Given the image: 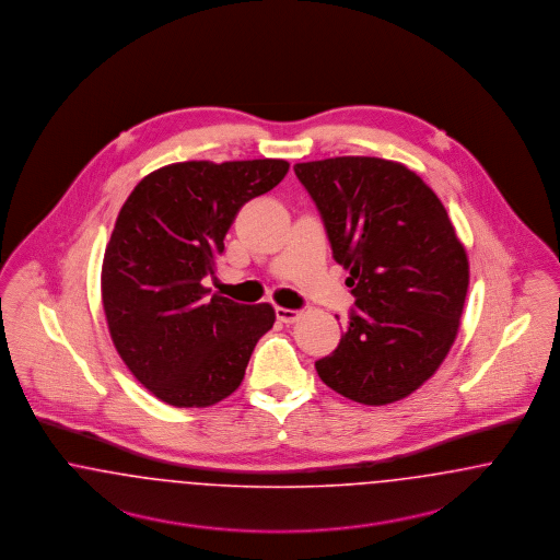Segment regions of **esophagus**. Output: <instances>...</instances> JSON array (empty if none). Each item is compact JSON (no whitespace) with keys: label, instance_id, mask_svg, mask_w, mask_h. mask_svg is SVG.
Here are the masks:
<instances>
[{"label":"esophagus","instance_id":"esophagus-1","mask_svg":"<svg viewBox=\"0 0 560 560\" xmlns=\"http://www.w3.org/2000/svg\"><path fill=\"white\" fill-rule=\"evenodd\" d=\"M276 317L282 322V324H294L301 314L294 312V310H287V307H276Z\"/></svg>","mask_w":560,"mask_h":560}]
</instances>
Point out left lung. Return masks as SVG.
Instances as JSON below:
<instances>
[{"instance_id": "obj_1", "label": "left lung", "mask_w": 560, "mask_h": 560, "mask_svg": "<svg viewBox=\"0 0 560 560\" xmlns=\"http://www.w3.org/2000/svg\"><path fill=\"white\" fill-rule=\"evenodd\" d=\"M355 307L339 347L317 360L342 397L385 406L429 381L456 341L468 259L438 195L401 163L335 156L296 163Z\"/></svg>"}]
</instances>
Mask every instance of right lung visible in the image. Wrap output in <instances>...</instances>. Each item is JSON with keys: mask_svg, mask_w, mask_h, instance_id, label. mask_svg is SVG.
<instances>
[{"mask_svg": "<svg viewBox=\"0 0 560 560\" xmlns=\"http://www.w3.org/2000/svg\"><path fill=\"white\" fill-rule=\"evenodd\" d=\"M282 159L186 161L152 171L125 200L104 250L102 305L131 374L175 408H207L241 387L269 303L243 305L202 284L244 202L276 188Z\"/></svg>", "mask_w": 560, "mask_h": 560, "instance_id": "1", "label": "right lung"}]
</instances>
